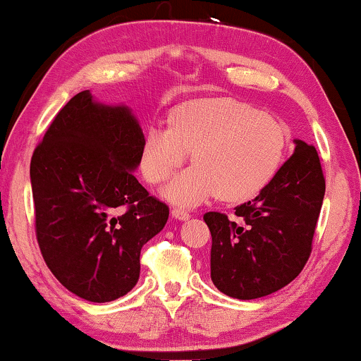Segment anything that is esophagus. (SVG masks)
<instances>
[{
	"instance_id": "34e87169",
	"label": "esophagus",
	"mask_w": 361,
	"mask_h": 361,
	"mask_svg": "<svg viewBox=\"0 0 361 361\" xmlns=\"http://www.w3.org/2000/svg\"><path fill=\"white\" fill-rule=\"evenodd\" d=\"M171 214H172V216H174L176 220L185 221V220L190 219V214L187 210H184V209H172Z\"/></svg>"
}]
</instances>
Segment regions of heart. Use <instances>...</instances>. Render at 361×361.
<instances>
[{"mask_svg":"<svg viewBox=\"0 0 361 361\" xmlns=\"http://www.w3.org/2000/svg\"><path fill=\"white\" fill-rule=\"evenodd\" d=\"M284 149L286 131L274 118L233 98H207L176 108L169 130L146 133L141 171L149 184H162L192 152L195 166L166 187V199L179 205H197L214 195L240 202L273 179Z\"/></svg>","mask_w":361,"mask_h":361,"instance_id":"obj_1","label":"heart"}]
</instances>
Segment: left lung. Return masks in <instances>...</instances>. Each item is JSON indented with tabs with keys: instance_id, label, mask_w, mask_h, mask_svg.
<instances>
[{
	"instance_id": "1",
	"label": "left lung",
	"mask_w": 361,
	"mask_h": 361,
	"mask_svg": "<svg viewBox=\"0 0 361 361\" xmlns=\"http://www.w3.org/2000/svg\"><path fill=\"white\" fill-rule=\"evenodd\" d=\"M294 154L253 200L235 207L236 220L207 212L210 278L230 298L273 294L299 276L312 251L325 179L314 146L294 140Z\"/></svg>"
}]
</instances>
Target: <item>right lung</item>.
Masks as SVG:
<instances>
[{
	"label": "right lung",
	"mask_w": 361,
	"mask_h": 361,
	"mask_svg": "<svg viewBox=\"0 0 361 361\" xmlns=\"http://www.w3.org/2000/svg\"><path fill=\"white\" fill-rule=\"evenodd\" d=\"M145 135L131 110L90 90L57 113L31 159L36 236L63 288L110 302L140 279L142 245L164 228L169 207L133 174Z\"/></svg>",
	"instance_id": "obj_1"
}]
</instances>
